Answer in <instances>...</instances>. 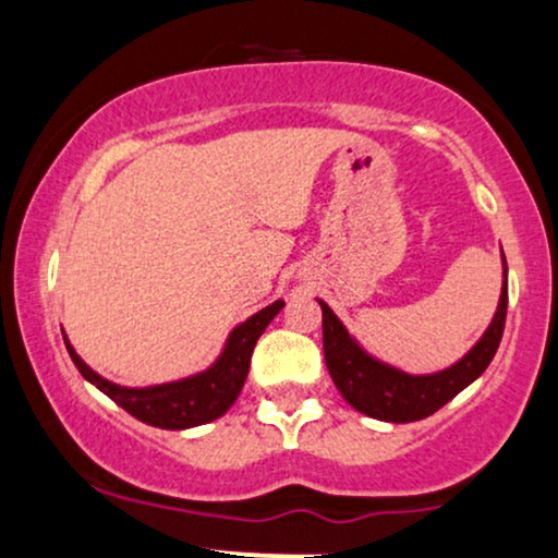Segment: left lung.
I'll return each instance as SVG.
<instances>
[{
	"mask_svg": "<svg viewBox=\"0 0 558 558\" xmlns=\"http://www.w3.org/2000/svg\"><path fill=\"white\" fill-rule=\"evenodd\" d=\"M504 259V286L498 310L493 315L488 330L472 345L470 351L451 367L440 369L433 375H409L390 364L375 360L362 349L343 323L332 315L325 301L323 306V349L328 373L341 390V396L356 412L383 422H414L425 420L446 407L457 393L475 383L485 373L493 356H496L498 343H501L506 325V304H509V280H506V257Z\"/></svg>",
	"mask_w": 558,
	"mask_h": 558,
	"instance_id": "obj_1",
	"label": "left lung"
}]
</instances>
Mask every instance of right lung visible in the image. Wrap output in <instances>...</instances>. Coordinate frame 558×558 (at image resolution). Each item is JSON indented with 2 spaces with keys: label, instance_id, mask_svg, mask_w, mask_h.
I'll return each mask as SVG.
<instances>
[{
  "label": "right lung",
  "instance_id": "obj_1",
  "mask_svg": "<svg viewBox=\"0 0 558 558\" xmlns=\"http://www.w3.org/2000/svg\"><path fill=\"white\" fill-rule=\"evenodd\" d=\"M280 310H283V301H275V304L248 317L246 323H241L239 328H233L222 354L204 373L149 388H125L105 380L75 354L65 332H62V338H65L68 354L78 367V373L88 383H94L101 393L110 396L118 407H123L128 414L151 427H162V430H185V427L207 425L233 407L243 383H246L254 345Z\"/></svg>",
  "mask_w": 558,
  "mask_h": 558
}]
</instances>
